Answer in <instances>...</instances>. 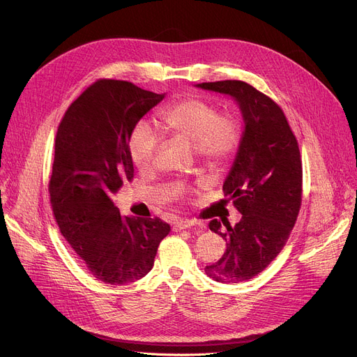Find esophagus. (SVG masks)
<instances>
[{
    "label": "esophagus",
    "instance_id": "1",
    "mask_svg": "<svg viewBox=\"0 0 357 357\" xmlns=\"http://www.w3.org/2000/svg\"><path fill=\"white\" fill-rule=\"evenodd\" d=\"M197 226V222L194 220H176L174 222V230L179 231V230H185V229H190Z\"/></svg>",
    "mask_w": 357,
    "mask_h": 357
}]
</instances>
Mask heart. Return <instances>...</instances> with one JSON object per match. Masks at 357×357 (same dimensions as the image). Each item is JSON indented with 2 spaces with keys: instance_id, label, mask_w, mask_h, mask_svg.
Returning <instances> with one entry per match:
<instances>
[{
  "instance_id": "1",
  "label": "heart",
  "mask_w": 357,
  "mask_h": 357,
  "mask_svg": "<svg viewBox=\"0 0 357 357\" xmlns=\"http://www.w3.org/2000/svg\"><path fill=\"white\" fill-rule=\"evenodd\" d=\"M159 121L169 136L192 146L197 155L207 160H218L229 155L237 143L233 121L218 116L217 108L202 100H183L167 107L159 114ZM158 150V139L149 127H136L128 140V153L133 163L146 171L155 163ZM182 192V185H172L174 195Z\"/></svg>"
}]
</instances>
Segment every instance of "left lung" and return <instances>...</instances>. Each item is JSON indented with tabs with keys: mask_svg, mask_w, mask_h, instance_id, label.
Instances as JSON below:
<instances>
[{
	"mask_svg": "<svg viewBox=\"0 0 357 357\" xmlns=\"http://www.w3.org/2000/svg\"><path fill=\"white\" fill-rule=\"evenodd\" d=\"M227 96L243 117V133L222 191L241 218L211 220L208 227L226 240V252L205 266L221 284H238L266 269L284 249L301 208L303 162L296 137L280 107L243 81L197 84Z\"/></svg>",
	"mask_w": 357,
	"mask_h": 357,
	"instance_id": "8db88e82",
	"label": "left lung"
}]
</instances>
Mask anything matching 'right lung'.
I'll use <instances>...</instances> for the list:
<instances>
[{"instance_id": "right-lung-1", "label": "right lung", "mask_w": 357, "mask_h": 357, "mask_svg": "<svg viewBox=\"0 0 357 357\" xmlns=\"http://www.w3.org/2000/svg\"><path fill=\"white\" fill-rule=\"evenodd\" d=\"M165 93L100 79L66 109L54 140L50 204L62 236L97 279L136 282L155 264L171 227L160 218L121 215L111 197L133 179L131 133Z\"/></svg>"}]
</instances>
